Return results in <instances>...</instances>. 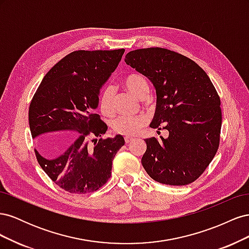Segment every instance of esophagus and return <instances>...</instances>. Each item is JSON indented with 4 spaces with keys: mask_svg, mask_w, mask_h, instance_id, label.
I'll use <instances>...</instances> for the list:
<instances>
[{
    "mask_svg": "<svg viewBox=\"0 0 249 249\" xmlns=\"http://www.w3.org/2000/svg\"><path fill=\"white\" fill-rule=\"evenodd\" d=\"M133 140H134V138H132V137H129V136H125V137H124L125 143H130V142H132Z\"/></svg>",
    "mask_w": 249,
    "mask_h": 249,
    "instance_id": "obj_1",
    "label": "esophagus"
}]
</instances>
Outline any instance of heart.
<instances>
[{
    "label": "heart",
    "instance_id": "heart-1",
    "mask_svg": "<svg viewBox=\"0 0 249 249\" xmlns=\"http://www.w3.org/2000/svg\"><path fill=\"white\" fill-rule=\"evenodd\" d=\"M123 83L124 86L138 99H145L149 94L147 81L138 73L127 74ZM113 99H114V88L107 86L104 89L100 100V109L105 116H111L114 112ZM145 124L146 118L144 116L120 115L113 120L111 125L114 133L124 135V136H132V135L138 133Z\"/></svg>",
    "mask_w": 249,
    "mask_h": 249
}]
</instances>
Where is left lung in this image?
<instances>
[{"label": "left lung", "instance_id": "1", "mask_svg": "<svg viewBox=\"0 0 249 249\" xmlns=\"http://www.w3.org/2000/svg\"><path fill=\"white\" fill-rule=\"evenodd\" d=\"M127 65L156 88L157 109L150 127L167 130V139H145L141 163L156 182L184 186L207 169L220 142V97L207 72L193 60L164 48L131 51Z\"/></svg>", "mask_w": 249, "mask_h": 249}]
</instances>
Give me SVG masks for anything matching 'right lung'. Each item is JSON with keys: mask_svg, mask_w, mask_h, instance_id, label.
Segmentation results:
<instances>
[{"mask_svg": "<svg viewBox=\"0 0 249 249\" xmlns=\"http://www.w3.org/2000/svg\"><path fill=\"white\" fill-rule=\"evenodd\" d=\"M124 53V49L71 52L48 71L30 104L36 159L53 182L70 193L93 192L106 184L112 161L124 144L120 135L103 138L107 124L88 112L97 107L100 88ZM61 129L78 130V139L63 155L50 160L48 134Z\"/></svg>", "mask_w": 249, "mask_h": 249, "instance_id": "right-lung-1", "label": "right lung"}]
</instances>
